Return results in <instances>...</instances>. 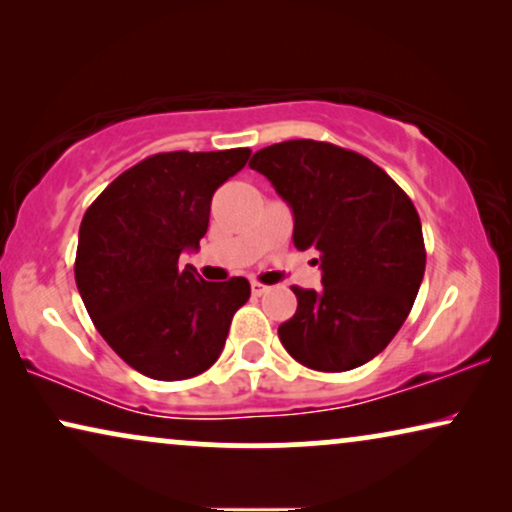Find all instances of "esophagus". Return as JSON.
<instances>
[{
  "label": "esophagus",
  "instance_id": "obj_1",
  "mask_svg": "<svg viewBox=\"0 0 512 512\" xmlns=\"http://www.w3.org/2000/svg\"><path fill=\"white\" fill-rule=\"evenodd\" d=\"M268 291H270V286H265L261 282H251V293H254V296H263V293H268Z\"/></svg>",
  "mask_w": 512,
  "mask_h": 512
}]
</instances>
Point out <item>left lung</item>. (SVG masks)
Listing matches in <instances>:
<instances>
[{"label":"left lung","mask_w":512,"mask_h":512,"mask_svg":"<svg viewBox=\"0 0 512 512\" xmlns=\"http://www.w3.org/2000/svg\"><path fill=\"white\" fill-rule=\"evenodd\" d=\"M249 167L291 207L296 249L319 254L324 286H293L298 310L277 331L284 349L324 373L375 359L408 319L424 277L412 200L373 160L314 139L265 146Z\"/></svg>","instance_id":"1"}]
</instances>
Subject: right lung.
<instances>
[{"instance_id": "right-lung-1", "label": "right lung", "mask_w": 512, "mask_h": 512, "mask_svg": "<svg viewBox=\"0 0 512 512\" xmlns=\"http://www.w3.org/2000/svg\"><path fill=\"white\" fill-rule=\"evenodd\" d=\"M249 149L144 158L116 177L83 214L74 277L107 345L153 380H186L219 359L244 277L205 282L184 251L207 233L212 195L247 165Z\"/></svg>"}]
</instances>
